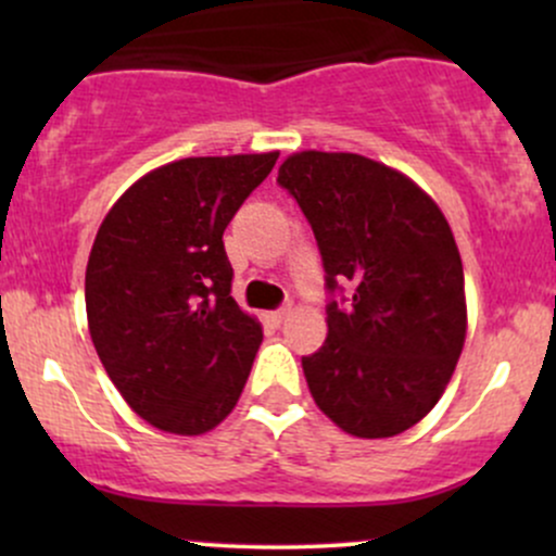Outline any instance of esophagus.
Returning a JSON list of instances; mask_svg holds the SVG:
<instances>
[{
	"label": "esophagus",
	"instance_id": "1",
	"mask_svg": "<svg viewBox=\"0 0 556 556\" xmlns=\"http://www.w3.org/2000/svg\"><path fill=\"white\" fill-rule=\"evenodd\" d=\"M290 314H292V305H285V308H279V311H274V314H269V318L274 324H282L285 318H290Z\"/></svg>",
	"mask_w": 556,
	"mask_h": 556
}]
</instances>
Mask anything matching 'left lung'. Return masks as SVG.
<instances>
[{
	"label": "left lung",
	"mask_w": 556,
	"mask_h": 556,
	"mask_svg": "<svg viewBox=\"0 0 556 556\" xmlns=\"http://www.w3.org/2000/svg\"><path fill=\"white\" fill-rule=\"evenodd\" d=\"M314 229L329 334L303 358L318 410L350 437H397L429 416L468 331L463 261L437 201L402 172L344 151H298L279 167Z\"/></svg>",
	"instance_id": "8db88e82"
}]
</instances>
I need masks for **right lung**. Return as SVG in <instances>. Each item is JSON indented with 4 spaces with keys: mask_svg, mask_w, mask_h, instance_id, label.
Here are the masks:
<instances>
[{
    "mask_svg": "<svg viewBox=\"0 0 556 556\" xmlns=\"http://www.w3.org/2000/svg\"><path fill=\"white\" fill-rule=\"evenodd\" d=\"M279 151L188 156L146 172L96 232L88 331L132 413L198 437L238 405L264 331L235 298L222 235Z\"/></svg>",
    "mask_w": 556,
    "mask_h": 556,
    "instance_id": "1",
    "label": "right lung"
}]
</instances>
